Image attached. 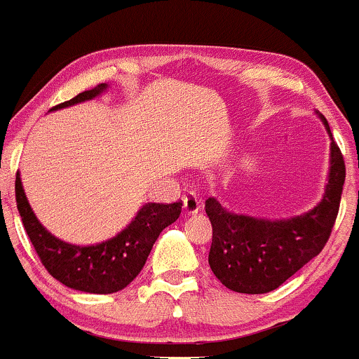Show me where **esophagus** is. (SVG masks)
Returning a JSON list of instances; mask_svg holds the SVG:
<instances>
[{"mask_svg":"<svg viewBox=\"0 0 359 359\" xmlns=\"http://www.w3.org/2000/svg\"><path fill=\"white\" fill-rule=\"evenodd\" d=\"M183 208L184 212L188 213V215H193V213H196L201 208V200L200 196L196 195L195 191H190L187 196H184L183 200Z\"/></svg>","mask_w":359,"mask_h":359,"instance_id":"34e87169","label":"esophagus"}]
</instances>
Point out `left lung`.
Instances as JSON below:
<instances>
[{
  "label": "left lung",
  "instance_id": "8db88e82",
  "mask_svg": "<svg viewBox=\"0 0 359 359\" xmlns=\"http://www.w3.org/2000/svg\"><path fill=\"white\" fill-rule=\"evenodd\" d=\"M316 114L331 139L327 183L316 207L288 219H259L227 210L217 198L205 201L213 229L208 264L229 290L251 295L273 292L319 255L331 236L346 168L327 120Z\"/></svg>",
  "mask_w": 359,
  "mask_h": 359
}]
</instances>
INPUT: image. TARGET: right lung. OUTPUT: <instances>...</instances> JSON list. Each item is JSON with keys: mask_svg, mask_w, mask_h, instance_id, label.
<instances>
[{"mask_svg": "<svg viewBox=\"0 0 359 359\" xmlns=\"http://www.w3.org/2000/svg\"><path fill=\"white\" fill-rule=\"evenodd\" d=\"M107 90L108 84L102 83L52 110H62L72 104L90 102ZM15 195L23 227L47 271L67 288L98 295L120 292L134 281L146 264L159 233L178 220L183 207L181 201L169 205L146 203L139 208L130 224L116 236L103 243L79 245L59 239L43 227L28 203L20 172H17L15 181Z\"/></svg>", "mask_w": 359, "mask_h": 359, "instance_id": "add662e5", "label": "right lung"}]
</instances>
